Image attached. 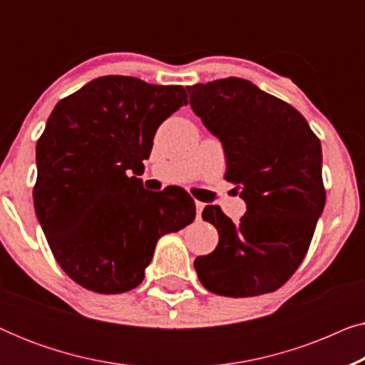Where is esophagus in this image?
Instances as JSON below:
<instances>
[{
	"label": "esophagus",
	"instance_id": "1",
	"mask_svg": "<svg viewBox=\"0 0 365 365\" xmlns=\"http://www.w3.org/2000/svg\"><path fill=\"white\" fill-rule=\"evenodd\" d=\"M204 206H206V204L201 202V201H196V212H197V217H201V212H202Z\"/></svg>",
	"mask_w": 365,
	"mask_h": 365
}]
</instances>
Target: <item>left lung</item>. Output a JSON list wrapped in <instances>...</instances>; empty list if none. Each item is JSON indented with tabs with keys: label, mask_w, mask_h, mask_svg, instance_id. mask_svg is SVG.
Returning a JSON list of instances; mask_svg holds the SVG:
<instances>
[{
	"label": "left lung",
	"mask_w": 365,
	"mask_h": 365,
	"mask_svg": "<svg viewBox=\"0 0 365 365\" xmlns=\"http://www.w3.org/2000/svg\"><path fill=\"white\" fill-rule=\"evenodd\" d=\"M189 104L226 154V181L247 211L234 224L221 207L202 211L219 242L194 261L207 291L252 297L276 291L301 266L326 204L321 141L301 113L256 84L226 78L187 86Z\"/></svg>",
	"instance_id": "left-lung-1"
}]
</instances>
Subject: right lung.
<instances>
[{
    "instance_id": "1",
    "label": "right lung",
    "mask_w": 365,
    "mask_h": 365,
    "mask_svg": "<svg viewBox=\"0 0 365 365\" xmlns=\"http://www.w3.org/2000/svg\"><path fill=\"white\" fill-rule=\"evenodd\" d=\"M182 86L133 76L89 81L54 106L36 144L34 209L59 266L99 294L138 287L158 239L196 217L181 191L149 192L138 174Z\"/></svg>"
}]
</instances>
